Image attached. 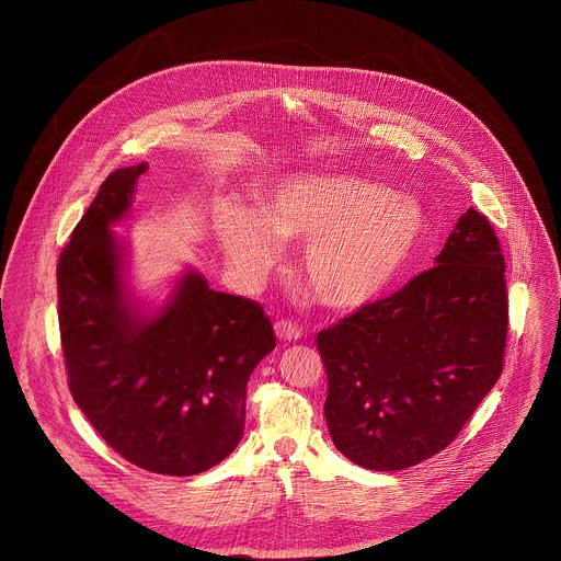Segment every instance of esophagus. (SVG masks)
<instances>
[{
  "label": "esophagus",
  "mask_w": 561,
  "mask_h": 561,
  "mask_svg": "<svg viewBox=\"0 0 561 561\" xmlns=\"http://www.w3.org/2000/svg\"><path fill=\"white\" fill-rule=\"evenodd\" d=\"M274 330H276V336L280 341H298L302 336V328L298 323L289 320H278L274 323Z\"/></svg>",
  "instance_id": "1"
}]
</instances>
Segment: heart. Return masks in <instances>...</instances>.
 <instances>
[{
  "label": "heart",
  "mask_w": 561,
  "mask_h": 561,
  "mask_svg": "<svg viewBox=\"0 0 561 561\" xmlns=\"http://www.w3.org/2000/svg\"><path fill=\"white\" fill-rule=\"evenodd\" d=\"M427 231L423 207L382 185L350 174H300L256 201V214L225 207L220 243L243 274H263L276 241L307 243L300 272L316 300L360 309L378 300L408 267Z\"/></svg>",
  "instance_id": "b5f03b06"
}]
</instances>
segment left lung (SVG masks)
<instances>
[{
	"instance_id": "8db88e82",
	"label": "left lung",
	"mask_w": 561,
	"mask_h": 561,
	"mask_svg": "<svg viewBox=\"0 0 561 561\" xmlns=\"http://www.w3.org/2000/svg\"><path fill=\"white\" fill-rule=\"evenodd\" d=\"M505 339V261L471 207L434 267L320 330L334 447L371 471L436 456L499 380Z\"/></svg>"
}]
</instances>
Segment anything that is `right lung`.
<instances>
[{
    "mask_svg": "<svg viewBox=\"0 0 561 561\" xmlns=\"http://www.w3.org/2000/svg\"><path fill=\"white\" fill-rule=\"evenodd\" d=\"M145 170H114L60 252L65 365L73 400L116 454L151 473L196 476L238 447L248 378L276 336L261 305L209 289L196 270L153 318L129 302L110 227Z\"/></svg>",
    "mask_w": 561,
    "mask_h": 561,
    "instance_id": "add662e5",
    "label": "right lung"
}]
</instances>
